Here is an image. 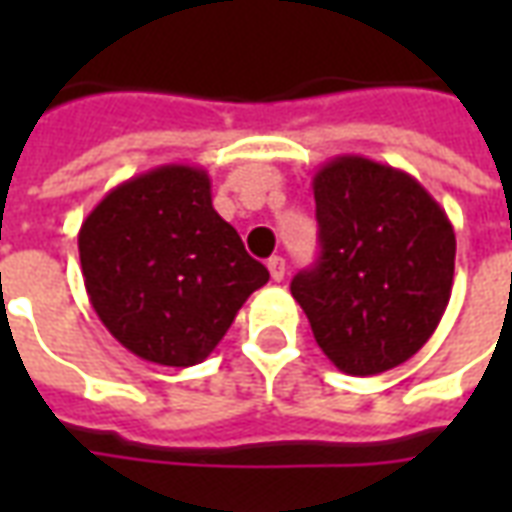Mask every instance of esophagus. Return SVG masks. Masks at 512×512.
Instances as JSON below:
<instances>
[{
  "label": "esophagus",
  "mask_w": 512,
  "mask_h": 512,
  "mask_svg": "<svg viewBox=\"0 0 512 512\" xmlns=\"http://www.w3.org/2000/svg\"><path fill=\"white\" fill-rule=\"evenodd\" d=\"M268 274H271L274 282H282V279H285V260L279 255L271 257V260H268Z\"/></svg>",
  "instance_id": "esophagus-1"
}]
</instances>
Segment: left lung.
I'll return each mask as SVG.
<instances>
[{"instance_id":"left-lung-1","label":"left lung","mask_w":512,"mask_h":512,"mask_svg":"<svg viewBox=\"0 0 512 512\" xmlns=\"http://www.w3.org/2000/svg\"><path fill=\"white\" fill-rule=\"evenodd\" d=\"M321 257L290 282L315 343L348 376L403 365L450 304L455 233L417 178L337 156L315 178Z\"/></svg>"}]
</instances>
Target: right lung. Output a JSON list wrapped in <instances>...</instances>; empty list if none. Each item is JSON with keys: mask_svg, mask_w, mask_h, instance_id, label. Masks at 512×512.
Listing matches in <instances>:
<instances>
[{"mask_svg": "<svg viewBox=\"0 0 512 512\" xmlns=\"http://www.w3.org/2000/svg\"><path fill=\"white\" fill-rule=\"evenodd\" d=\"M93 310L145 362L200 365L244 301L268 282L241 235L213 211L202 167L164 164L120 183L79 230Z\"/></svg>", "mask_w": 512, "mask_h": 512, "instance_id": "add662e5", "label": "right lung"}]
</instances>
